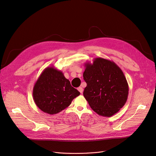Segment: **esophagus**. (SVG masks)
<instances>
[{
    "label": "esophagus",
    "mask_w": 156,
    "mask_h": 156,
    "mask_svg": "<svg viewBox=\"0 0 156 156\" xmlns=\"http://www.w3.org/2000/svg\"><path fill=\"white\" fill-rule=\"evenodd\" d=\"M78 90L80 92V93H83V88L81 87H79V88H78Z\"/></svg>",
    "instance_id": "obj_1"
}]
</instances>
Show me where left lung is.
I'll use <instances>...</instances> for the list:
<instances>
[{"label":"left lung","instance_id":"1","mask_svg":"<svg viewBox=\"0 0 156 156\" xmlns=\"http://www.w3.org/2000/svg\"><path fill=\"white\" fill-rule=\"evenodd\" d=\"M83 79L87 83L83 96L97 114L110 117L126 103L129 87L122 69L113 62L95 58L84 64Z\"/></svg>","mask_w":156,"mask_h":156}]
</instances>
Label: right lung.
Wrapping results in <instances>:
<instances>
[{
    "label": "right lung",
    "mask_w": 156,
    "mask_h": 156,
    "mask_svg": "<svg viewBox=\"0 0 156 156\" xmlns=\"http://www.w3.org/2000/svg\"><path fill=\"white\" fill-rule=\"evenodd\" d=\"M80 95L72 87L60 70L47 67L41 72L33 88L34 103L40 110L55 115L66 108L74 98Z\"/></svg>",
    "instance_id": "1"
}]
</instances>
